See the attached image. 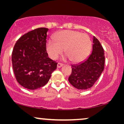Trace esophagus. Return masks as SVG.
<instances>
[{"label":"esophagus","instance_id":"esophagus-1","mask_svg":"<svg viewBox=\"0 0 124 124\" xmlns=\"http://www.w3.org/2000/svg\"><path fill=\"white\" fill-rule=\"evenodd\" d=\"M62 66H63V64H62L60 63V62L57 63V68H60L62 67Z\"/></svg>","mask_w":124,"mask_h":124}]
</instances>
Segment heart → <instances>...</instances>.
Here are the masks:
<instances>
[{"instance_id": "b5f03b06", "label": "heart", "mask_w": 124, "mask_h": 124, "mask_svg": "<svg viewBox=\"0 0 124 124\" xmlns=\"http://www.w3.org/2000/svg\"><path fill=\"white\" fill-rule=\"evenodd\" d=\"M54 40L49 39L46 43V50L49 56L56 59L64 52L71 62H80L89 56L91 42L86 34L74 30H62L55 34Z\"/></svg>"}]
</instances>
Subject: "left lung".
<instances>
[{"label":"left lung","instance_id":"left-lung-1","mask_svg":"<svg viewBox=\"0 0 124 124\" xmlns=\"http://www.w3.org/2000/svg\"><path fill=\"white\" fill-rule=\"evenodd\" d=\"M93 51L83 62L72 65V72L68 80L76 89L87 90L94 85L104 68V53L103 47L95 37H93Z\"/></svg>","mask_w":124,"mask_h":124}]
</instances>
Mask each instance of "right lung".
Listing matches in <instances>:
<instances>
[{"mask_svg":"<svg viewBox=\"0 0 124 124\" xmlns=\"http://www.w3.org/2000/svg\"><path fill=\"white\" fill-rule=\"evenodd\" d=\"M48 28H40L23 35L15 44L12 55L17 81L23 87L36 90L48 82L57 63L46 51Z\"/></svg>","mask_w":124,"mask_h":124,"instance_id":"right-lung-1","label":"right lung"}]
</instances>
